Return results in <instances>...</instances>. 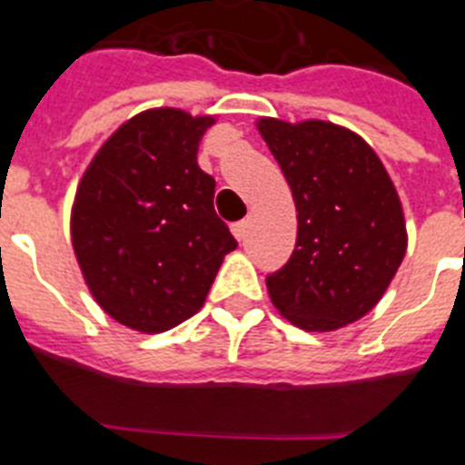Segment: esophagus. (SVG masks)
Instances as JSON below:
<instances>
[{"mask_svg":"<svg viewBox=\"0 0 465 465\" xmlns=\"http://www.w3.org/2000/svg\"><path fill=\"white\" fill-rule=\"evenodd\" d=\"M232 233L236 236V241H242V238H245V233H248V223L242 220V223L232 224Z\"/></svg>","mask_w":465,"mask_h":465,"instance_id":"34e87169","label":"esophagus"}]
</instances>
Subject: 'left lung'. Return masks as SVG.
Returning a JSON list of instances; mask_svg holds the SVG:
<instances>
[{"mask_svg": "<svg viewBox=\"0 0 465 465\" xmlns=\"http://www.w3.org/2000/svg\"><path fill=\"white\" fill-rule=\"evenodd\" d=\"M296 206V248L266 278L271 303L303 331H338L373 311L408 250L403 203L382 160L329 120L259 118Z\"/></svg>", "mask_w": 465, "mask_h": 465, "instance_id": "8db88e82", "label": "left lung"}]
</instances>
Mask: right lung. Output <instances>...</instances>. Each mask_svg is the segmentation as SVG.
Listing matches in <instances>:
<instances>
[{
	"mask_svg": "<svg viewBox=\"0 0 465 465\" xmlns=\"http://www.w3.org/2000/svg\"><path fill=\"white\" fill-rule=\"evenodd\" d=\"M217 115L148 108L94 153L71 203V248L92 299L139 333L169 331L206 303L236 250L196 153Z\"/></svg>",
	"mask_w": 465,
	"mask_h": 465,
	"instance_id": "right-lung-1",
	"label": "right lung"
}]
</instances>
